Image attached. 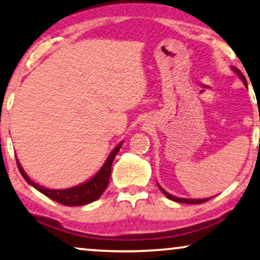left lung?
I'll use <instances>...</instances> for the list:
<instances>
[{
    "label": "left lung",
    "instance_id": "obj_1",
    "mask_svg": "<svg viewBox=\"0 0 260 260\" xmlns=\"http://www.w3.org/2000/svg\"><path fill=\"white\" fill-rule=\"evenodd\" d=\"M232 69H233V71H235L236 74L238 75L239 78L241 79V81H243L244 85L247 87V81H246V79H245V76H244L243 73H241V72L239 71V69L236 68V67H232ZM158 186H159L160 191H161V192L164 193V194H165V196L167 197L168 199L173 200V202H177V203H181V204H203V203L208 202V200L213 198V197H211V198H205V199H186V198H178V197H174V196L170 194V193H167V192L165 191V189H164L159 184H158Z\"/></svg>",
    "mask_w": 260,
    "mask_h": 260
}]
</instances>
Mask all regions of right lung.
Instances as JSON below:
<instances>
[{"mask_svg": "<svg viewBox=\"0 0 260 260\" xmlns=\"http://www.w3.org/2000/svg\"><path fill=\"white\" fill-rule=\"evenodd\" d=\"M121 146L122 142H120V144L113 149L111 154L108 155L107 160H106L104 165L100 168V171H99L93 178H90L88 181L83 182L81 185L66 189H49L43 187L41 185H38L36 182L30 180V178H29L27 173L23 171V168H22L21 164L17 159L16 162L17 167H19L20 170V173L22 174V177L24 178V180L27 181L29 185H31L32 187L38 189L39 192H41L42 194L48 197V198L52 200H55L56 203L66 205V206H81V205H87L98 200L101 197L102 193L105 192V189L107 188L109 177H111L113 160H114L115 155L118 154Z\"/></svg>", "mask_w": 260, "mask_h": 260, "instance_id": "right-lung-1", "label": "right lung"}]
</instances>
